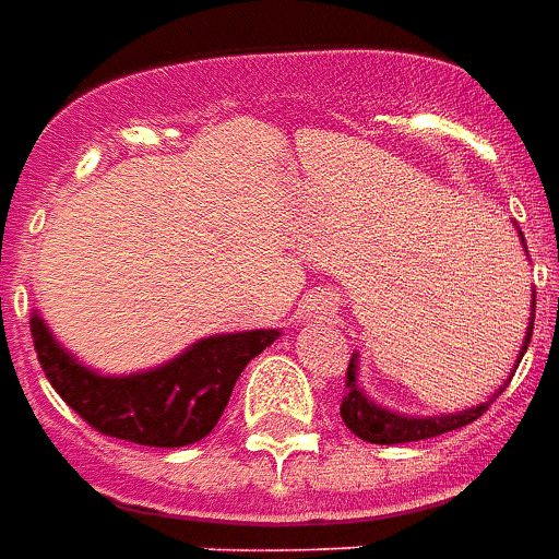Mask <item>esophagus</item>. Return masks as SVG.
Here are the masks:
<instances>
[{"instance_id":"esophagus-1","label":"esophagus","mask_w":559,"mask_h":559,"mask_svg":"<svg viewBox=\"0 0 559 559\" xmlns=\"http://www.w3.org/2000/svg\"><path fill=\"white\" fill-rule=\"evenodd\" d=\"M336 312V298L334 295H310L304 300V316L307 319H328Z\"/></svg>"}]
</instances>
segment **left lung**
<instances>
[{"label": "left lung", "instance_id": "left-lung-1", "mask_svg": "<svg viewBox=\"0 0 559 559\" xmlns=\"http://www.w3.org/2000/svg\"><path fill=\"white\" fill-rule=\"evenodd\" d=\"M518 237H521V243H524V235H521V231H518ZM533 322H536V295H533V310H530V324H526V336H524V346H521V355H518V364H521L526 346H530ZM518 364H514V370H518ZM502 388L490 400L478 403V406H469V409H461V413H449V415L394 413V409L379 406L373 397H367V391L358 385V355L352 352L349 373H346V394H343L340 415H343V421H346V427H349L352 433H355L358 439H364V442H376V445H400V442H418V439L439 437V433H449V430H457V427H466L469 421H476L478 415L485 413L490 403L500 397Z\"/></svg>", "mask_w": 559, "mask_h": 559}]
</instances>
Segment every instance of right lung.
I'll use <instances>...</instances> for the list:
<instances>
[{
  "label": "right lung",
  "mask_w": 559,
  "mask_h": 559,
  "mask_svg": "<svg viewBox=\"0 0 559 559\" xmlns=\"http://www.w3.org/2000/svg\"><path fill=\"white\" fill-rule=\"evenodd\" d=\"M29 328L47 382L86 425L153 449H180L207 437L223 418L237 376L280 336L273 328L213 334L153 370L105 376L62 349L38 312Z\"/></svg>",
  "instance_id": "add662e5"
}]
</instances>
